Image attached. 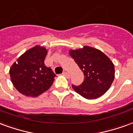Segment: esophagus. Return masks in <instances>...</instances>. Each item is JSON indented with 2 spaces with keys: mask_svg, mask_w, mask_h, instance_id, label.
Returning a JSON list of instances; mask_svg holds the SVG:
<instances>
[{
  "mask_svg": "<svg viewBox=\"0 0 133 133\" xmlns=\"http://www.w3.org/2000/svg\"><path fill=\"white\" fill-rule=\"evenodd\" d=\"M63 75H64V76H65L66 77V78H69V77H70V75H69V74L68 73V72H66V71H64V72H63Z\"/></svg>",
  "mask_w": 133,
  "mask_h": 133,
  "instance_id": "obj_1",
  "label": "esophagus"
}]
</instances>
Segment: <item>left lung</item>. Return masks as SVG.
<instances>
[{
	"label": "left lung",
	"instance_id": "1",
	"mask_svg": "<svg viewBox=\"0 0 133 133\" xmlns=\"http://www.w3.org/2000/svg\"><path fill=\"white\" fill-rule=\"evenodd\" d=\"M69 55L83 71L84 80L74 90L87 99L101 97L110 89L115 78V66L101 50L91 46L70 49Z\"/></svg>",
	"mask_w": 133,
	"mask_h": 133
}]
</instances>
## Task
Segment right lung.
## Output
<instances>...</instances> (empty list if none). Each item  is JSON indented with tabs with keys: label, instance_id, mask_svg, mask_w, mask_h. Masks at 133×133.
Instances as JSON below:
<instances>
[{
	"label": "right lung",
	"instance_id": "add662e5",
	"mask_svg": "<svg viewBox=\"0 0 133 133\" xmlns=\"http://www.w3.org/2000/svg\"><path fill=\"white\" fill-rule=\"evenodd\" d=\"M46 54L45 47L36 45L18 57L10 68L11 81L20 94L37 97L51 87L56 75L44 64Z\"/></svg>",
	"mask_w": 133,
	"mask_h": 133
}]
</instances>
